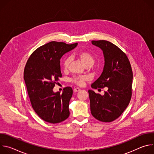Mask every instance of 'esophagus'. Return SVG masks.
I'll return each instance as SVG.
<instances>
[{
    "label": "esophagus",
    "instance_id": "1",
    "mask_svg": "<svg viewBox=\"0 0 154 154\" xmlns=\"http://www.w3.org/2000/svg\"><path fill=\"white\" fill-rule=\"evenodd\" d=\"M80 90V88H74V92H75V93H77V92H79V91Z\"/></svg>",
    "mask_w": 154,
    "mask_h": 154
}]
</instances>
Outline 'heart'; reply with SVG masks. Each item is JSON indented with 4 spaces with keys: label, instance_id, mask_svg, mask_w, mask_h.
<instances>
[{
    "label": "heart",
    "instance_id": "1",
    "mask_svg": "<svg viewBox=\"0 0 154 154\" xmlns=\"http://www.w3.org/2000/svg\"><path fill=\"white\" fill-rule=\"evenodd\" d=\"M74 57H75L82 61V63L84 64L85 67L88 66H92L94 63V58L93 55L87 51H82L77 52L74 54ZM69 63H70V58H66L63 60V64H62L63 69L66 70L69 67ZM87 80H88V77L85 76L75 77L71 80V82L78 86H83L84 85L85 82Z\"/></svg>",
    "mask_w": 154,
    "mask_h": 154
}]
</instances>
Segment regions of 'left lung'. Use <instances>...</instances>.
Segmentation results:
<instances>
[{"label": "left lung", "mask_w": 154, "mask_h": 154, "mask_svg": "<svg viewBox=\"0 0 154 154\" xmlns=\"http://www.w3.org/2000/svg\"><path fill=\"white\" fill-rule=\"evenodd\" d=\"M104 57V67L100 76L91 85L94 89L106 87L104 95L88 91L92 115L97 120L110 122L124 112L131 99L133 72L124 52L113 43L105 40L92 41Z\"/></svg>", "instance_id": "1"}]
</instances>
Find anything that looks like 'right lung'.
Wrapping results in <instances>:
<instances>
[{"instance_id": "right-lung-1", "label": "right lung", "mask_w": 154, "mask_h": 154, "mask_svg": "<svg viewBox=\"0 0 154 154\" xmlns=\"http://www.w3.org/2000/svg\"><path fill=\"white\" fill-rule=\"evenodd\" d=\"M77 45L51 41L36 49L27 60L24 79L28 94L35 112L46 122L59 123L69 116L72 88H64L62 94L54 93L53 88L62 77L61 58Z\"/></svg>"}]
</instances>
